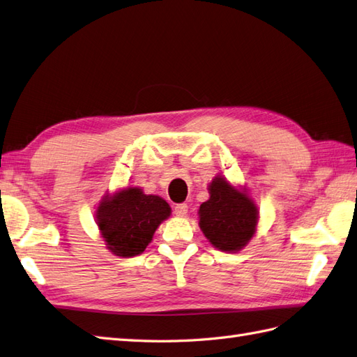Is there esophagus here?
Returning a JSON list of instances; mask_svg holds the SVG:
<instances>
[{
  "instance_id": "esophagus-1",
  "label": "esophagus",
  "mask_w": 357,
  "mask_h": 357,
  "mask_svg": "<svg viewBox=\"0 0 357 357\" xmlns=\"http://www.w3.org/2000/svg\"><path fill=\"white\" fill-rule=\"evenodd\" d=\"M173 212H175L176 217H185L188 213V205L187 203H179V205H176L175 209H173Z\"/></svg>"
}]
</instances>
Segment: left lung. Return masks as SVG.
Segmentation results:
<instances>
[{
  "label": "left lung",
  "instance_id": "left-lung-1",
  "mask_svg": "<svg viewBox=\"0 0 357 357\" xmlns=\"http://www.w3.org/2000/svg\"><path fill=\"white\" fill-rule=\"evenodd\" d=\"M208 191L209 199L197 212L203 235L222 252L245 248L259 224V208L248 190L217 175L209 182Z\"/></svg>",
  "mask_w": 357,
  "mask_h": 357
}]
</instances>
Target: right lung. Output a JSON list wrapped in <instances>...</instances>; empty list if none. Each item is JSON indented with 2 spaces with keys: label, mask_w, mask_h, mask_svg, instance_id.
<instances>
[{
  "label": "right lung",
  "mask_w": 357,
  "mask_h": 357,
  "mask_svg": "<svg viewBox=\"0 0 357 357\" xmlns=\"http://www.w3.org/2000/svg\"><path fill=\"white\" fill-rule=\"evenodd\" d=\"M172 213L169 203L140 187L107 191L96 211V224L106 248L122 259L139 256L149 245L160 224Z\"/></svg>",
  "instance_id": "right-lung-1"
}]
</instances>
